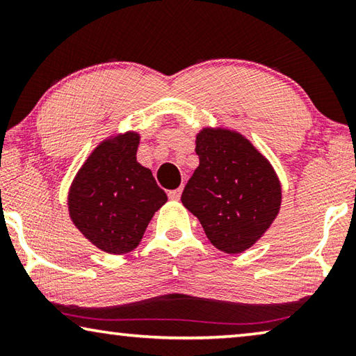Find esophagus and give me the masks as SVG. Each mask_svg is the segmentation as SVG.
I'll list each match as a JSON object with an SVG mask.
<instances>
[{
	"instance_id": "esophagus-1",
	"label": "esophagus",
	"mask_w": 356,
	"mask_h": 356,
	"mask_svg": "<svg viewBox=\"0 0 356 356\" xmlns=\"http://www.w3.org/2000/svg\"><path fill=\"white\" fill-rule=\"evenodd\" d=\"M180 195H182V188L171 190L170 193H168V196H170V200H172V201H179L180 200Z\"/></svg>"
}]
</instances>
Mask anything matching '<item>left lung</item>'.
<instances>
[{"mask_svg": "<svg viewBox=\"0 0 356 356\" xmlns=\"http://www.w3.org/2000/svg\"><path fill=\"white\" fill-rule=\"evenodd\" d=\"M196 168L182 193L215 248L238 254L272 226L281 207V184L270 161L243 135L202 129L196 135Z\"/></svg>", "mask_w": 356, "mask_h": 356, "instance_id": "1", "label": "left lung"}]
</instances>
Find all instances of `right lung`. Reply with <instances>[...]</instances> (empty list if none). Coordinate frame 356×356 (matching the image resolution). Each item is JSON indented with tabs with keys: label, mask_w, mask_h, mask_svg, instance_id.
Here are the masks:
<instances>
[{
	"label": "right lung",
	"mask_w": 356,
	"mask_h": 356,
	"mask_svg": "<svg viewBox=\"0 0 356 356\" xmlns=\"http://www.w3.org/2000/svg\"><path fill=\"white\" fill-rule=\"evenodd\" d=\"M140 135L127 131L102 141L76 172L69 215L89 242L110 254L140 245L154 213L168 201L152 172L136 161Z\"/></svg>",
	"instance_id": "right-lung-1"
}]
</instances>
